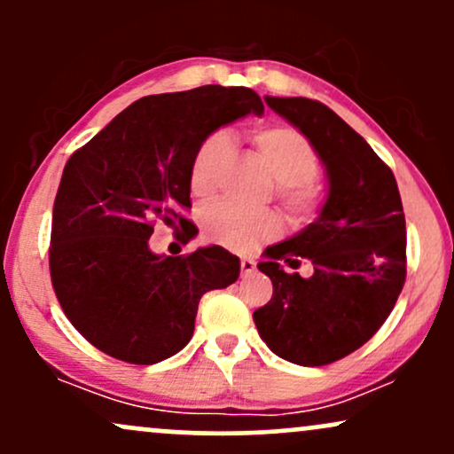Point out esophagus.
Masks as SVG:
<instances>
[{
    "mask_svg": "<svg viewBox=\"0 0 454 454\" xmlns=\"http://www.w3.org/2000/svg\"><path fill=\"white\" fill-rule=\"evenodd\" d=\"M256 270V262L252 258H241V273L243 275H252Z\"/></svg>",
    "mask_w": 454,
    "mask_h": 454,
    "instance_id": "esophagus-1",
    "label": "esophagus"
}]
</instances>
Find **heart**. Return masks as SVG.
Returning <instances> with one entry per match:
<instances>
[{
  "instance_id": "1",
  "label": "heart",
  "mask_w": 454,
  "mask_h": 454,
  "mask_svg": "<svg viewBox=\"0 0 454 454\" xmlns=\"http://www.w3.org/2000/svg\"><path fill=\"white\" fill-rule=\"evenodd\" d=\"M258 155L273 173L278 187L275 198L286 215L296 223H307L317 215L322 190L316 176L320 155L303 132L284 123H267L249 132ZM231 153V137L223 129L207 134L198 143L190 164V192L209 198L220 185L222 170ZM202 237L232 252L247 254L279 237L281 222L273 211H243L228 202L207 207L200 217Z\"/></svg>"
}]
</instances>
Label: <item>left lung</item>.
I'll list each match as a JSON object with an SVG mask.
<instances>
[{"label":"left lung","mask_w":454,"mask_h":454,"mask_svg":"<svg viewBox=\"0 0 454 454\" xmlns=\"http://www.w3.org/2000/svg\"><path fill=\"white\" fill-rule=\"evenodd\" d=\"M311 140L328 175L320 217L267 247L258 269L273 296L254 311L262 341L284 361L320 367L348 356L384 325L405 284V215L393 170L346 121L309 98H264ZM307 257L315 275L286 274Z\"/></svg>","instance_id":"obj_1"}]
</instances>
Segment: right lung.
<instances>
[{
    "instance_id": "1",
    "label": "right lung",
    "mask_w": 454,
    "mask_h": 454,
    "mask_svg": "<svg viewBox=\"0 0 454 454\" xmlns=\"http://www.w3.org/2000/svg\"><path fill=\"white\" fill-rule=\"evenodd\" d=\"M262 114L256 91L205 85L140 98L67 160L53 205L49 267L72 326L91 346L153 364L194 335L202 294L239 278V258L213 245L155 256V222L185 228L192 155L207 134Z\"/></svg>"
}]
</instances>
